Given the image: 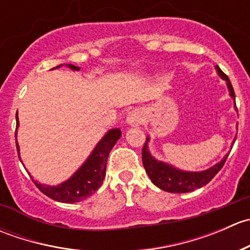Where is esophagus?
I'll use <instances>...</instances> for the list:
<instances>
[{
	"mask_svg": "<svg viewBox=\"0 0 250 250\" xmlns=\"http://www.w3.org/2000/svg\"><path fill=\"white\" fill-rule=\"evenodd\" d=\"M125 121L129 125H139L145 121V113L141 109H134L128 113Z\"/></svg>",
	"mask_w": 250,
	"mask_h": 250,
	"instance_id": "esophagus-1",
	"label": "esophagus"
}]
</instances>
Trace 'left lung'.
I'll use <instances>...</instances> for the list:
<instances>
[{
	"label": "left lung",
	"mask_w": 250,
	"mask_h": 250,
	"mask_svg": "<svg viewBox=\"0 0 250 250\" xmlns=\"http://www.w3.org/2000/svg\"><path fill=\"white\" fill-rule=\"evenodd\" d=\"M215 70L216 72H218L219 76L223 78L224 81H226V85H228V89L229 92H230V97L232 98L234 102L236 97H234L233 88L230 80H229V77L221 71L220 67H219L218 65L215 66ZM234 107H236V103H234ZM236 138L237 135L234 137L233 143L236 141ZM148 141H150V138L147 137L143 147L144 168H145L148 178L151 179V181H152L157 188H160L161 190L172 193L190 192V191L196 190V188H201L202 186L207 185V184L216 175V173L223 168L224 163H225L226 158H228L229 153H226L220 162H218L216 165H214L213 167L208 168V169L201 170V172H188V170L179 169V168L174 167V166L169 165V163L167 162L156 160V158L151 155L150 150H148Z\"/></svg>",
	"instance_id": "1"
}]
</instances>
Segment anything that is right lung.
I'll use <instances>...</instances> for the list:
<instances>
[{
	"label": "right lung",
	"instance_id": "1",
	"mask_svg": "<svg viewBox=\"0 0 250 250\" xmlns=\"http://www.w3.org/2000/svg\"><path fill=\"white\" fill-rule=\"evenodd\" d=\"M62 66L59 65L53 69H58V67ZM67 67L72 70V71H78L81 67L75 66L72 64H66ZM17 129H16V137L18 133V127H19V120H18V112H17ZM122 133H121L120 128H113L110 129L104 137L100 139L99 143L95 145L94 150L92 151L87 160L84 161L82 166L70 176L67 180L62 181L59 185H44V184L39 183L37 180H34L31 176L32 181L35 185L39 188V190L42 193L48 196L52 200L58 201V202L62 203H75L80 202V201L85 200L89 196H92L98 188L102 186L103 181H104L105 173H106V162L107 157H109L110 151L120 139ZM17 150L18 156L20 158V148L17 141ZM22 163V162H21ZM30 175V173H29Z\"/></svg>",
	"mask_w": 250,
	"mask_h": 250
}]
</instances>
